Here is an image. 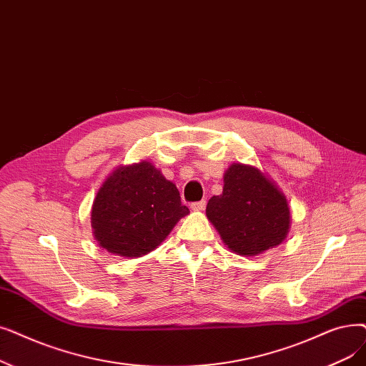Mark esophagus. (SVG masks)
I'll return each instance as SVG.
<instances>
[{"label": "esophagus", "instance_id": "obj_1", "mask_svg": "<svg viewBox=\"0 0 366 366\" xmlns=\"http://www.w3.org/2000/svg\"><path fill=\"white\" fill-rule=\"evenodd\" d=\"M193 211H203L206 208V202L204 200H200V202H196V203H192V206H189Z\"/></svg>", "mask_w": 366, "mask_h": 366}]
</instances>
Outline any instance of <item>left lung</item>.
Instances as JSON below:
<instances>
[{"mask_svg": "<svg viewBox=\"0 0 366 366\" xmlns=\"http://www.w3.org/2000/svg\"><path fill=\"white\" fill-rule=\"evenodd\" d=\"M206 217L237 256H259L277 248L290 230V206L274 179L259 167L236 162L224 172L219 196L209 199Z\"/></svg>", "mask_w": 366, "mask_h": 366, "instance_id": "left-lung-1", "label": "left lung"}]
</instances>
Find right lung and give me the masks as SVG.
<instances>
[{"label":"right lung","mask_w":366,"mask_h":366,"mask_svg":"<svg viewBox=\"0 0 366 366\" xmlns=\"http://www.w3.org/2000/svg\"><path fill=\"white\" fill-rule=\"evenodd\" d=\"M188 214L177 185L142 160L119 166L104 179L92 203L91 227L103 249L137 259L154 251Z\"/></svg>","instance_id":"obj_1"}]
</instances>
